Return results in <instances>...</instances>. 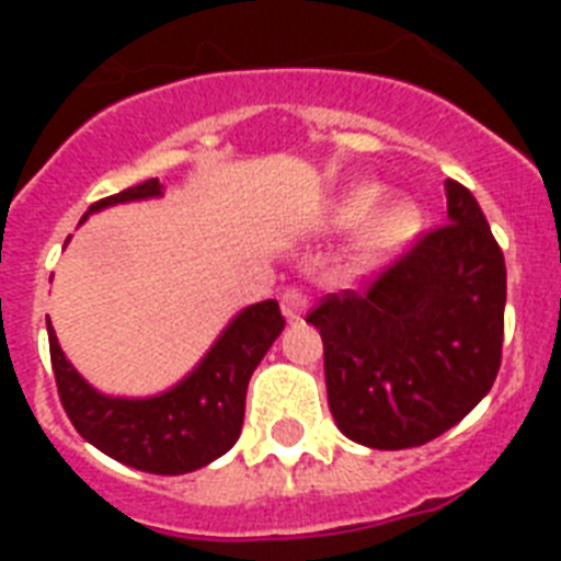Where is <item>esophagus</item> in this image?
Masks as SVG:
<instances>
[{
	"instance_id": "esophagus-1",
	"label": "esophagus",
	"mask_w": 561,
	"mask_h": 561,
	"mask_svg": "<svg viewBox=\"0 0 561 561\" xmlns=\"http://www.w3.org/2000/svg\"><path fill=\"white\" fill-rule=\"evenodd\" d=\"M308 302H311V297L306 294V288L290 285V288L282 290V314L288 317L290 323H294V320H302V314L308 311Z\"/></svg>"
}]
</instances>
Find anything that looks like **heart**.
<instances>
[{
	"label": "heart",
	"mask_w": 561,
	"mask_h": 561,
	"mask_svg": "<svg viewBox=\"0 0 561 561\" xmlns=\"http://www.w3.org/2000/svg\"><path fill=\"white\" fill-rule=\"evenodd\" d=\"M378 201V192L375 188H358V192H352L343 206L337 209V220H341L343 227H350V224H358L364 215L375 206ZM408 227V215L404 211H387L381 218L369 224L364 229V236L358 238V247H355V262H373L375 255L383 253L387 247L396 241V238L404 232Z\"/></svg>",
	"instance_id": "heart-1"
}]
</instances>
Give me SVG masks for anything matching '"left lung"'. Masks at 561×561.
<instances>
[{"instance_id": "1", "label": "left lung", "mask_w": 561, "mask_h": 561, "mask_svg": "<svg viewBox=\"0 0 561 561\" xmlns=\"http://www.w3.org/2000/svg\"><path fill=\"white\" fill-rule=\"evenodd\" d=\"M448 224L427 229L364 290L320 299L329 410L369 448H416L454 427L495 383L506 264L478 201L445 180Z\"/></svg>"}]
</instances>
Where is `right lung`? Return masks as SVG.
I'll return each instance as SVG.
<instances>
[{"mask_svg": "<svg viewBox=\"0 0 561 561\" xmlns=\"http://www.w3.org/2000/svg\"><path fill=\"white\" fill-rule=\"evenodd\" d=\"M157 194H162L160 180H145L139 186L92 203L90 211L107 209L116 203L145 201ZM46 329L60 404L75 431L99 451L130 469L151 474H186L209 466L236 445L244 425L250 375L282 334L285 317L276 299L244 308L224 329L194 373H188L169 392L151 399H113L92 390L57 346L48 317Z\"/></svg>", "mask_w": 561, "mask_h": 561, "instance_id": "obj_1", "label": "right lung"}]
</instances>
